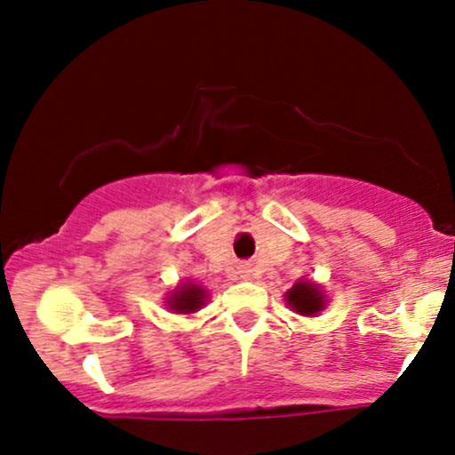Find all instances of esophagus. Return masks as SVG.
<instances>
[{
	"label": "esophagus",
	"mask_w": 455,
	"mask_h": 455,
	"mask_svg": "<svg viewBox=\"0 0 455 455\" xmlns=\"http://www.w3.org/2000/svg\"><path fill=\"white\" fill-rule=\"evenodd\" d=\"M239 275H242L243 280H250L252 278V267H250V265H239Z\"/></svg>",
	"instance_id": "1"
}]
</instances>
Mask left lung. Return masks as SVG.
Returning a JSON list of instances; mask_svg holds the SVG:
<instances>
[{
    "mask_svg": "<svg viewBox=\"0 0 455 455\" xmlns=\"http://www.w3.org/2000/svg\"><path fill=\"white\" fill-rule=\"evenodd\" d=\"M284 301L295 315L315 318L325 310L327 306V295L323 291V286L315 280L301 278L297 280L293 286L284 293Z\"/></svg>",
    "mask_w": 455,
    "mask_h": 455,
    "instance_id": "obj_1",
    "label": "left lung"
}]
</instances>
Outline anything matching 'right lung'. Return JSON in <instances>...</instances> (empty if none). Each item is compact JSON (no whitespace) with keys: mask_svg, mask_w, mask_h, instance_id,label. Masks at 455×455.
<instances>
[{"mask_svg":"<svg viewBox=\"0 0 455 455\" xmlns=\"http://www.w3.org/2000/svg\"><path fill=\"white\" fill-rule=\"evenodd\" d=\"M210 295L207 289H203L201 284H196L195 280L180 282L169 295H166V307H169L173 315H195L207 304Z\"/></svg>","mask_w":455,"mask_h":455,"instance_id":"1","label":"right lung"}]
</instances>
